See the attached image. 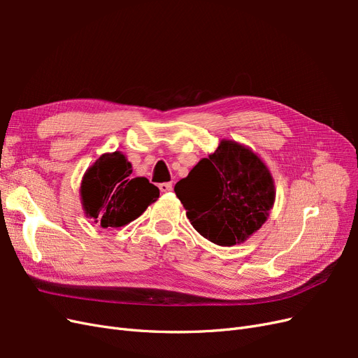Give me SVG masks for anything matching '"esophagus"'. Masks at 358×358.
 <instances>
[{"instance_id":"34e87169","label":"esophagus","mask_w":358,"mask_h":358,"mask_svg":"<svg viewBox=\"0 0 358 358\" xmlns=\"http://www.w3.org/2000/svg\"><path fill=\"white\" fill-rule=\"evenodd\" d=\"M158 188L161 192H169V191H171L173 185H171V182H164V183H159Z\"/></svg>"}]
</instances>
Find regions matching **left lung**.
<instances>
[{"mask_svg":"<svg viewBox=\"0 0 358 358\" xmlns=\"http://www.w3.org/2000/svg\"><path fill=\"white\" fill-rule=\"evenodd\" d=\"M175 192L194 229L220 246L243 243L262 229L275 203L267 166L233 140H221L213 154L176 183Z\"/></svg>","mask_w":358,"mask_h":358,"instance_id":"1","label":"left lung"}]
</instances>
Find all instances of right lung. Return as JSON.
Wrapping results in <instances>:
<instances>
[{"mask_svg":"<svg viewBox=\"0 0 358 358\" xmlns=\"http://www.w3.org/2000/svg\"><path fill=\"white\" fill-rule=\"evenodd\" d=\"M131 173V162L119 150L101 155L86 170L80 185L83 210L103 229L129 224L159 197L155 185Z\"/></svg>","mask_w":358,"mask_h":358,"instance_id":"add662e5","label":"right lung"}]
</instances>
